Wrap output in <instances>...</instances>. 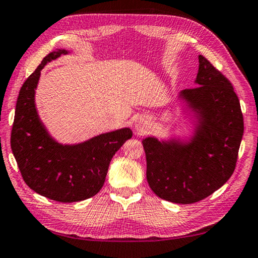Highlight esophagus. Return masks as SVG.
<instances>
[{
    "instance_id": "1",
    "label": "esophagus",
    "mask_w": 258,
    "mask_h": 258,
    "mask_svg": "<svg viewBox=\"0 0 258 258\" xmlns=\"http://www.w3.org/2000/svg\"><path fill=\"white\" fill-rule=\"evenodd\" d=\"M137 128H138V130H142V126H140V125H137Z\"/></svg>"
}]
</instances>
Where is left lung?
<instances>
[{
    "label": "left lung",
    "instance_id": "8db88e82",
    "mask_svg": "<svg viewBox=\"0 0 258 258\" xmlns=\"http://www.w3.org/2000/svg\"><path fill=\"white\" fill-rule=\"evenodd\" d=\"M199 63L198 86L179 94L196 119L191 140H142L151 190L179 204L201 201L231 178L243 136L240 101L230 80L202 55Z\"/></svg>",
    "mask_w": 258,
    "mask_h": 258
}]
</instances>
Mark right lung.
<instances>
[{
    "label": "right lung",
    "instance_id": "right-lung-1",
    "mask_svg": "<svg viewBox=\"0 0 258 258\" xmlns=\"http://www.w3.org/2000/svg\"><path fill=\"white\" fill-rule=\"evenodd\" d=\"M48 54L19 91L11 131V149L26 185L54 201H84L99 193L116 151L132 138L128 127L94 137L78 145H60L47 132L35 108V89L47 63L67 55Z\"/></svg>",
    "mask_w": 258,
    "mask_h": 258
}]
</instances>
